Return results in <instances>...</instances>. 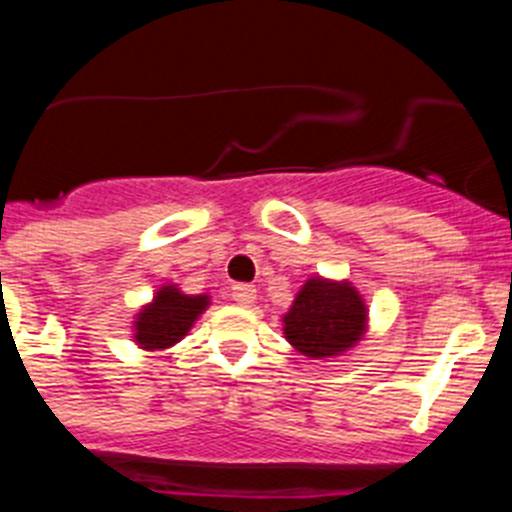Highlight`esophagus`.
<instances>
[{"mask_svg":"<svg viewBox=\"0 0 512 512\" xmlns=\"http://www.w3.org/2000/svg\"><path fill=\"white\" fill-rule=\"evenodd\" d=\"M230 297H233L238 305L248 307L253 300H256V289H253V284H235V287L230 289Z\"/></svg>","mask_w":512,"mask_h":512,"instance_id":"obj_1","label":"esophagus"}]
</instances>
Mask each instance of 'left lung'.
<instances>
[{"label": "left lung", "instance_id": "left-lung-1", "mask_svg": "<svg viewBox=\"0 0 512 512\" xmlns=\"http://www.w3.org/2000/svg\"><path fill=\"white\" fill-rule=\"evenodd\" d=\"M366 307L348 284L310 279L284 315L287 341L312 359L336 356L364 333Z\"/></svg>", "mask_w": 512, "mask_h": 512}]
</instances>
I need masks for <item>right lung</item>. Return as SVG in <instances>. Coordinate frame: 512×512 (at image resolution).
<instances>
[{
	"instance_id": "right-lung-1",
	"label": "right lung",
	"mask_w": 512,
	"mask_h": 512,
	"mask_svg": "<svg viewBox=\"0 0 512 512\" xmlns=\"http://www.w3.org/2000/svg\"><path fill=\"white\" fill-rule=\"evenodd\" d=\"M207 307V297H187L179 289L164 287L153 305L138 315L135 341L146 348H166L182 341L192 328L194 318Z\"/></svg>"
}]
</instances>
